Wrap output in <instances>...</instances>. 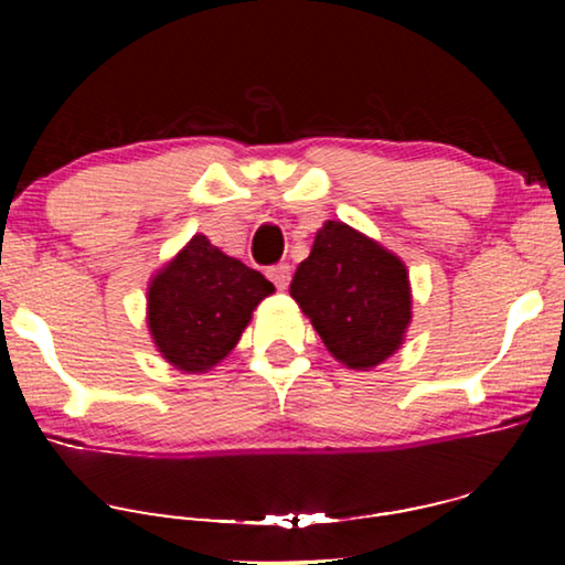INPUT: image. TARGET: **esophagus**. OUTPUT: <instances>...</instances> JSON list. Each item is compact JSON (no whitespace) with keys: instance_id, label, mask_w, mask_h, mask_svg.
<instances>
[{"instance_id":"obj_1","label":"esophagus","mask_w":565,"mask_h":565,"mask_svg":"<svg viewBox=\"0 0 565 565\" xmlns=\"http://www.w3.org/2000/svg\"><path fill=\"white\" fill-rule=\"evenodd\" d=\"M267 277L275 282L277 290H285L290 282V265H275L267 269Z\"/></svg>"}]
</instances>
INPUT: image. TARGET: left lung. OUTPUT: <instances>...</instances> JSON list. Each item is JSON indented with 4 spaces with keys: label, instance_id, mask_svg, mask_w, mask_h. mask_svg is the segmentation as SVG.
Listing matches in <instances>:
<instances>
[{
    "label": "left lung",
    "instance_id": "obj_1",
    "mask_svg": "<svg viewBox=\"0 0 565 565\" xmlns=\"http://www.w3.org/2000/svg\"><path fill=\"white\" fill-rule=\"evenodd\" d=\"M290 296L331 358L350 370H373L401 350L412 323L408 269L375 238L327 221L300 262Z\"/></svg>",
    "mask_w": 565,
    "mask_h": 565
}]
</instances>
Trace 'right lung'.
Segmentation results:
<instances>
[{
  "mask_svg": "<svg viewBox=\"0 0 565 565\" xmlns=\"http://www.w3.org/2000/svg\"><path fill=\"white\" fill-rule=\"evenodd\" d=\"M273 292L265 275L195 234L151 277L146 296L151 342L182 373H207L228 358L254 308Z\"/></svg>",
  "mask_w": 565,
  "mask_h": 565,
  "instance_id": "add662e5",
  "label": "right lung"
}]
</instances>
